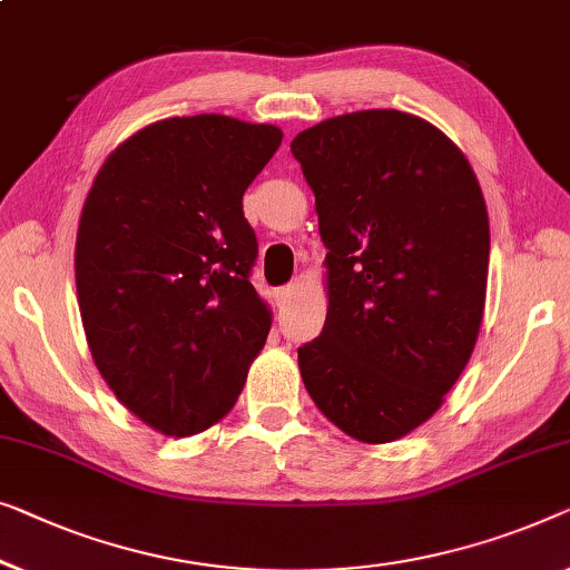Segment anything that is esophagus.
I'll list each match as a JSON object with an SVG mask.
<instances>
[{"label": "esophagus", "mask_w": 570, "mask_h": 570, "mask_svg": "<svg viewBox=\"0 0 570 570\" xmlns=\"http://www.w3.org/2000/svg\"><path fill=\"white\" fill-rule=\"evenodd\" d=\"M298 283H287V285H283V287H279V291H277V303L279 305H285V303H291L293 298H295V293H298Z\"/></svg>", "instance_id": "1"}]
</instances>
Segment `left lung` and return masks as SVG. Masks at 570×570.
<instances>
[{
    "label": "left lung",
    "instance_id": "1",
    "mask_svg": "<svg viewBox=\"0 0 570 570\" xmlns=\"http://www.w3.org/2000/svg\"><path fill=\"white\" fill-rule=\"evenodd\" d=\"M328 249V311L301 377L354 440H401L442 406L481 332L489 213L463 151L416 115L362 110L293 138Z\"/></svg>",
    "mask_w": 570,
    "mask_h": 570
}]
</instances>
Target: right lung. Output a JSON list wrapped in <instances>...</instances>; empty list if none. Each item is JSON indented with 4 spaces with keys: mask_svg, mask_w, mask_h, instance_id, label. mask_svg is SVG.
<instances>
[{
    "mask_svg": "<svg viewBox=\"0 0 570 570\" xmlns=\"http://www.w3.org/2000/svg\"><path fill=\"white\" fill-rule=\"evenodd\" d=\"M279 141V128L228 115L167 118L115 148L89 189L73 252L81 324L105 383L156 432L224 419L267 342L242 197Z\"/></svg>",
    "mask_w": 570,
    "mask_h": 570,
    "instance_id": "add662e5",
    "label": "right lung"
}]
</instances>
